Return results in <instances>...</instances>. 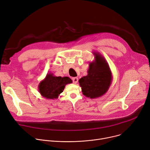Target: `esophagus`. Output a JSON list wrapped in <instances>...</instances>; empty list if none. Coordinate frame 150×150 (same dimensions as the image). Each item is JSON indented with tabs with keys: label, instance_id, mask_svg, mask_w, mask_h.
<instances>
[{
	"label": "esophagus",
	"instance_id": "esophagus-1",
	"mask_svg": "<svg viewBox=\"0 0 150 150\" xmlns=\"http://www.w3.org/2000/svg\"><path fill=\"white\" fill-rule=\"evenodd\" d=\"M72 81H73V83L75 84L78 82V78L77 77H74V78H72Z\"/></svg>",
	"mask_w": 150,
	"mask_h": 150
}]
</instances>
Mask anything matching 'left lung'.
<instances>
[{
  "label": "left lung",
  "mask_w": 150,
  "mask_h": 150,
  "mask_svg": "<svg viewBox=\"0 0 150 150\" xmlns=\"http://www.w3.org/2000/svg\"><path fill=\"white\" fill-rule=\"evenodd\" d=\"M94 61L90 62L87 76L79 79L82 94L90 98H97L108 92L112 81V74L105 58L93 52Z\"/></svg>",
  "instance_id": "1"
}]
</instances>
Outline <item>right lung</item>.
<instances>
[{"label":"right lung","mask_w":150,"mask_h":150,"mask_svg":"<svg viewBox=\"0 0 150 150\" xmlns=\"http://www.w3.org/2000/svg\"><path fill=\"white\" fill-rule=\"evenodd\" d=\"M72 82V79L68 76H56L49 73L39 83L38 91L46 99H56L63 91L66 85Z\"/></svg>","instance_id":"add662e5"}]
</instances>
